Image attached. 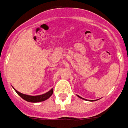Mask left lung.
I'll list each match as a JSON object with an SVG mask.
<instances>
[{
    "mask_svg": "<svg viewBox=\"0 0 128 128\" xmlns=\"http://www.w3.org/2000/svg\"><path fill=\"white\" fill-rule=\"evenodd\" d=\"M78 97H80V98H82V99H84V98H82V97H81V96H78Z\"/></svg>",
    "mask_w": 128,
    "mask_h": 128,
    "instance_id": "1",
    "label": "left lung"
}]
</instances>
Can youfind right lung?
I'll use <instances>...</instances> for the list:
<instances>
[{
	"label": "right lung",
	"mask_w": 128,
	"mask_h": 128,
	"mask_svg": "<svg viewBox=\"0 0 128 128\" xmlns=\"http://www.w3.org/2000/svg\"><path fill=\"white\" fill-rule=\"evenodd\" d=\"M14 89V88H13ZM14 91L17 92V94L20 96L23 99H24L25 101L29 102H32V103H36V102H44L46 99L50 97V96L53 94V92H54V90L53 88L50 90H49L48 92H46L45 94H42V95H37V96H30V95H26V94H24L22 93H20L18 91H17L16 90H14Z\"/></svg>",
	"instance_id": "right-lung-1"
}]
</instances>
